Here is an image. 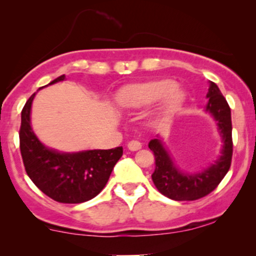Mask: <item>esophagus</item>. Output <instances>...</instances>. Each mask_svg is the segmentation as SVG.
Masks as SVG:
<instances>
[{
	"label": "esophagus",
	"instance_id": "34e87169",
	"mask_svg": "<svg viewBox=\"0 0 256 256\" xmlns=\"http://www.w3.org/2000/svg\"><path fill=\"white\" fill-rule=\"evenodd\" d=\"M128 148L132 152H136V150H140V149L142 148V144H140L138 140H131V142L128 143Z\"/></svg>",
	"mask_w": 256,
	"mask_h": 256
}]
</instances>
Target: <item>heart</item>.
Segmentation results:
<instances>
[{"label":"heart","mask_w":256,"mask_h":256,"mask_svg":"<svg viewBox=\"0 0 256 256\" xmlns=\"http://www.w3.org/2000/svg\"><path fill=\"white\" fill-rule=\"evenodd\" d=\"M116 104L125 110H137L160 104L165 116L174 113L184 104L185 92L172 79H156L122 88L116 96Z\"/></svg>","instance_id":"b5f03b06"}]
</instances>
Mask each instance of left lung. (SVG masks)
Segmentation results:
<instances>
[{"instance_id":"left-lung-1","label":"left lung","mask_w":256,"mask_h":256,"mask_svg":"<svg viewBox=\"0 0 256 256\" xmlns=\"http://www.w3.org/2000/svg\"><path fill=\"white\" fill-rule=\"evenodd\" d=\"M207 98L208 102L204 110L208 112L216 122V128L222 142L219 158L212 165L200 172L180 171L176 166L164 144L162 138L158 134L148 144L155 156V171L152 174V182L158 192L174 201H194L208 195L218 186L231 166V110L218 85L213 82H210Z\"/></svg>"}]
</instances>
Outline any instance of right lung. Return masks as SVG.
<instances>
[{
  "label": "right lung",
  "instance_id": "right-lung-1",
  "mask_svg": "<svg viewBox=\"0 0 256 256\" xmlns=\"http://www.w3.org/2000/svg\"><path fill=\"white\" fill-rule=\"evenodd\" d=\"M64 79L62 74L48 85ZM36 94L28 100L22 112L19 138L26 173L40 192L55 201L61 204L89 201L106 186L114 166L122 158V148L64 152L46 146L31 126V107Z\"/></svg>",
  "mask_w": 256,
  "mask_h": 256
}]
</instances>
